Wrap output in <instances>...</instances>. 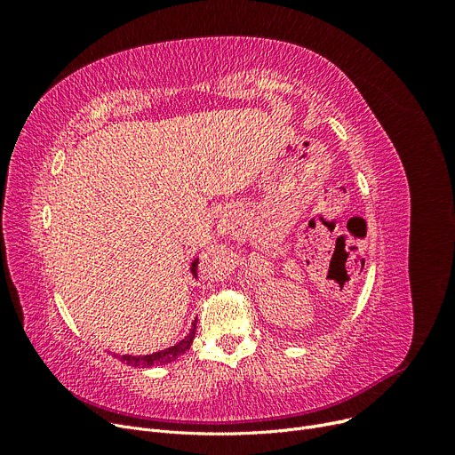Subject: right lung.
<instances>
[{
	"label": "right lung",
	"instance_id": "obj_1",
	"mask_svg": "<svg viewBox=\"0 0 455 455\" xmlns=\"http://www.w3.org/2000/svg\"><path fill=\"white\" fill-rule=\"evenodd\" d=\"M197 259L191 264V275L197 276ZM196 326H197V319L194 321V324H191V330L188 336L179 341L175 347H170L165 350H158V352H153V354H148V355H129V354H124L119 355V360L132 365V367H156V365H165V363H172L175 362L179 355H182L189 347L191 343H194V338H196Z\"/></svg>",
	"mask_w": 455,
	"mask_h": 455
}]
</instances>
